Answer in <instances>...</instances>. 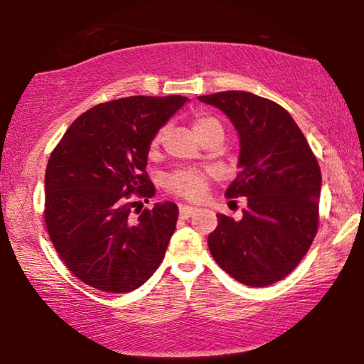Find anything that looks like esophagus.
Here are the masks:
<instances>
[{"instance_id":"obj_1","label":"esophagus","mask_w":364,"mask_h":364,"mask_svg":"<svg viewBox=\"0 0 364 364\" xmlns=\"http://www.w3.org/2000/svg\"><path fill=\"white\" fill-rule=\"evenodd\" d=\"M196 212H197L196 207H191V205H181V207H178V215H181V218L192 217Z\"/></svg>"}]
</instances>
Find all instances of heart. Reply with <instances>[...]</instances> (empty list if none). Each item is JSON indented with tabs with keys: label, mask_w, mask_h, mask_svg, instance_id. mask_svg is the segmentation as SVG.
<instances>
[{
	"label": "heart",
	"mask_w": 364,
	"mask_h": 364,
	"mask_svg": "<svg viewBox=\"0 0 364 364\" xmlns=\"http://www.w3.org/2000/svg\"><path fill=\"white\" fill-rule=\"evenodd\" d=\"M193 132L198 139L210 136V134H218L222 136V124L215 117L208 116H197L193 119ZM162 141V132H159L151 144L152 151H156L159 144ZM166 186L172 193L191 198V200H198L205 196L207 192V177L205 173L196 171V168H182V171L173 172L167 178Z\"/></svg>",
	"instance_id": "b5f03b06"
}]
</instances>
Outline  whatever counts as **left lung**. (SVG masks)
Listing matches in <instances>:
<instances>
[{
  "label": "left lung",
  "instance_id": "obj_1",
  "mask_svg": "<svg viewBox=\"0 0 364 364\" xmlns=\"http://www.w3.org/2000/svg\"><path fill=\"white\" fill-rule=\"evenodd\" d=\"M220 109L240 139L238 173L225 197H245L240 220L217 213L208 248L222 270L267 287L295 270L318 228L321 172L305 136L277 102L245 91L198 96Z\"/></svg>",
  "mask_w": 364,
  "mask_h": 364
}]
</instances>
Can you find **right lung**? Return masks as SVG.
Segmentation results:
<instances>
[{
	"mask_svg": "<svg viewBox=\"0 0 364 364\" xmlns=\"http://www.w3.org/2000/svg\"><path fill=\"white\" fill-rule=\"evenodd\" d=\"M188 101L129 96L79 116L49 157L44 220L53 245L79 280L107 293L144 285L161 265L178 217L173 202H149L146 167L159 129Z\"/></svg>",
	"mask_w": 364,
	"mask_h": 364,
	"instance_id": "right-lung-1",
	"label": "right lung"
}]
</instances>
